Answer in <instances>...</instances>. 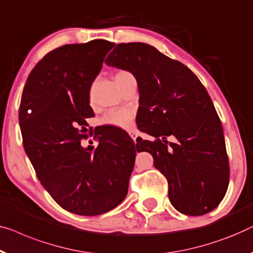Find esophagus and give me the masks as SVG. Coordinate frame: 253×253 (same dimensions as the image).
Masks as SVG:
<instances>
[{
	"label": "esophagus",
	"instance_id": "1",
	"mask_svg": "<svg viewBox=\"0 0 253 253\" xmlns=\"http://www.w3.org/2000/svg\"><path fill=\"white\" fill-rule=\"evenodd\" d=\"M129 134H130V137L132 138V140L135 142V140H137V138H138V135L135 134L134 132H129Z\"/></svg>",
	"mask_w": 253,
	"mask_h": 253
}]
</instances>
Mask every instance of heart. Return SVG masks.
<instances>
[{
    "instance_id": "heart-1",
    "label": "heart",
    "mask_w": 253,
    "mask_h": 253,
    "mask_svg": "<svg viewBox=\"0 0 253 253\" xmlns=\"http://www.w3.org/2000/svg\"><path fill=\"white\" fill-rule=\"evenodd\" d=\"M131 78H133L132 74L126 71H119L114 76L118 85ZM101 123L105 124V126L121 127V129H129V127L132 126L133 123V113L126 108L111 109L102 116Z\"/></svg>"
}]
</instances>
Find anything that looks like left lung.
Masks as SVG:
<instances>
[{
	"label": "left lung",
	"mask_w": 253,
	"mask_h": 253,
	"mask_svg": "<svg viewBox=\"0 0 253 253\" xmlns=\"http://www.w3.org/2000/svg\"><path fill=\"white\" fill-rule=\"evenodd\" d=\"M105 63L137 80L138 127L156 139L140 138L135 147L151 153L166 175L172 206L187 215L217 208L228 188V155L220 119L197 76L146 43H121ZM169 135L177 141L168 142Z\"/></svg>",
	"instance_id": "obj_1"
}]
</instances>
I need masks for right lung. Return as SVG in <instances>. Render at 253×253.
<instances>
[{
  "label": "right lung",
  "instance_id": "add662e5",
  "mask_svg": "<svg viewBox=\"0 0 253 253\" xmlns=\"http://www.w3.org/2000/svg\"><path fill=\"white\" fill-rule=\"evenodd\" d=\"M115 44L93 40L46 53L29 74L19 107L23 145L43 187L73 213L98 215L126 199L133 170V140L94 131L97 148H84L86 119L94 116L90 87ZM93 133H91L92 135Z\"/></svg>",
  "mask_w": 253,
  "mask_h": 253
}]
</instances>
